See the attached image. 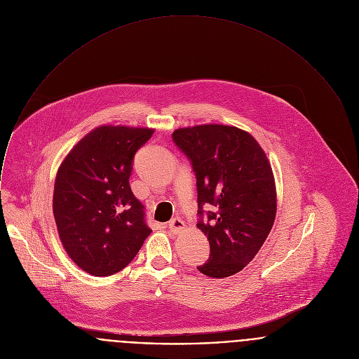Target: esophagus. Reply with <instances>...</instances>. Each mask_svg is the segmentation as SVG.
Returning <instances> with one entry per match:
<instances>
[{"mask_svg": "<svg viewBox=\"0 0 359 359\" xmlns=\"http://www.w3.org/2000/svg\"><path fill=\"white\" fill-rule=\"evenodd\" d=\"M168 229L171 233L174 234H178L181 231L185 230V223L181 220V219H172L170 223H168Z\"/></svg>", "mask_w": 359, "mask_h": 359, "instance_id": "obj_1", "label": "esophagus"}]
</instances>
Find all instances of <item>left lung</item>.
Returning <instances> with one entry per match:
<instances>
[{"label":"left lung","mask_w":359,"mask_h":359,"mask_svg":"<svg viewBox=\"0 0 359 359\" xmlns=\"http://www.w3.org/2000/svg\"><path fill=\"white\" fill-rule=\"evenodd\" d=\"M172 140L196 177L198 229L210 243L198 270L223 278L241 271L267 238L277 210L271 165L256 139L237 126L208 123L180 128ZM212 204L203 222V206Z\"/></svg>","instance_id":"left-lung-1"}]
</instances>
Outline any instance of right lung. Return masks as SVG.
Listing matches in <instances>:
<instances>
[{
	"instance_id": "1",
	"label": "right lung",
	"mask_w": 359,
	"mask_h": 359,
	"mask_svg": "<svg viewBox=\"0 0 359 359\" xmlns=\"http://www.w3.org/2000/svg\"><path fill=\"white\" fill-rule=\"evenodd\" d=\"M150 128L102 125L83 136L61 163L53 196L58 236L86 273L104 277L126 267L151 230L129 187L133 156Z\"/></svg>"
}]
</instances>
